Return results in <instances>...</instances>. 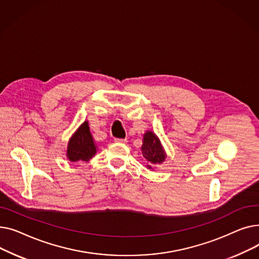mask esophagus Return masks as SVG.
<instances>
[{"label":"esophagus","mask_w":259,"mask_h":259,"mask_svg":"<svg viewBox=\"0 0 259 259\" xmlns=\"http://www.w3.org/2000/svg\"><path fill=\"white\" fill-rule=\"evenodd\" d=\"M114 142L115 143H120V144H125V143H127V140L126 139H114Z\"/></svg>","instance_id":"obj_1"}]
</instances>
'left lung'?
I'll use <instances>...</instances> for the list:
<instances>
[{
    "mask_svg": "<svg viewBox=\"0 0 259 259\" xmlns=\"http://www.w3.org/2000/svg\"><path fill=\"white\" fill-rule=\"evenodd\" d=\"M142 153L149 169H152L153 165L161 164L166 158L164 148L152 131H147L144 134Z\"/></svg>",
    "mask_w": 259,
    "mask_h": 259,
    "instance_id": "8db88e82",
    "label": "left lung"
}]
</instances>
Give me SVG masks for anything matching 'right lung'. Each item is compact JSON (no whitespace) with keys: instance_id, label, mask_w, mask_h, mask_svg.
<instances>
[{"instance_id":"add662e5","label":"right lung","mask_w":259,"mask_h":259,"mask_svg":"<svg viewBox=\"0 0 259 259\" xmlns=\"http://www.w3.org/2000/svg\"><path fill=\"white\" fill-rule=\"evenodd\" d=\"M97 153L88 121H84L69 140L67 147V158L70 161H89Z\"/></svg>"}]
</instances>
